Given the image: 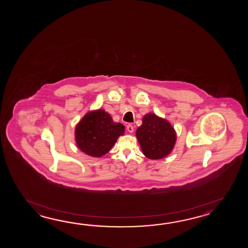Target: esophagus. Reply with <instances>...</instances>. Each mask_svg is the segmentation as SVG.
I'll return each instance as SVG.
<instances>
[{
  "mask_svg": "<svg viewBox=\"0 0 248 248\" xmlns=\"http://www.w3.org/2000/svg\"><path fill=\"white\" fill-rule=\"evenodd\" d=\"M126 130L129 132V133H133V131H134V126L130 125V124H128V125L126 126Z\"/></svg>",
  "mask_w": 248,
  "mask_h": 248,
  "instance_id": "obj_1",
  "label": "esophagus"
}]
</instances>
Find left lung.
<instances>
[{"instance_id": "obj_1", "label": "left lung", "mask_w": 248, "mask_h": 248, "mask_svg": "<svg viewBox=\"0 0 248 248\" xmlns=\"http://www.w3.org/2000/svg\"><path fill=\"white\" fill-rule=\"evenodd\" d=\"M137 137L142 153L149 158L166 157L173 150L176 135L169 122L149 113L142 118V124L137 129Z\"/></svg>"}]
</instances>
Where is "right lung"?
<instances>
[{
	"mask_svg": "<svg viewBox=\"0 0 248 248\" xmlns=\"http://www.w3.org/2000/svg\"><path fill=\"white\" fill-rule=\"evenodd\" d=\"M125 132L122 123L113 122L104 110L90 111L79 122L75 129L77 146L83 153L101 157L108 153Z\"/></svg>",
	"mask_w": 248,
	"mask_h": 248,
	"instance_id": "obj_1",
	"label": "right lung"
}]
</instances>
